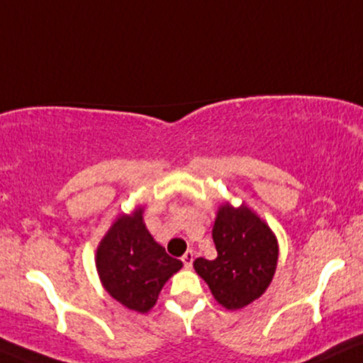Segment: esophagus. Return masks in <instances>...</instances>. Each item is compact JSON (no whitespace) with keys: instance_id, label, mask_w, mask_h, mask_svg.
Listing matches in <instances>:
<instances>
[{"instance_id":"34e87169","label":"esophagus","mask_w":363,"mask_h":363,"mask_svg":"<svg viewBox=\"0 0 363 363\" xmlns=\"http://www.w3.org/2000/svg\"><path fill=\"white\" fill-rule=\"evenodd\" d=\"M182 261L185 264V267H191V264H194V252H191V250H186V252L183 254Z\"/></svg>"}]
</instances>
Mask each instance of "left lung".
<instances>
[{
	"label": "left lung",
	"instance_id": "1",
	"mask_svg": "<svg viewBox=\"0 0 363 363\" xmlns=\"http://www.w3.org/2000/svg\"><path fill=\"white\" fill-rule=\"evenodd\" d=\"M217 257H199L194 267L213 298L227 310H240L261 298L277 266L276 235L245 205H222L212 230Z\"/></svg>",
	"mask_w": 363,
	"mask_h": 363
}]
</instances>
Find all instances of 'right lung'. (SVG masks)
<instances>
[{
    "mask_svg": "<svg viewBox=\"0 0 363 363\" xmlns=\"http://www.w3.org/2000/svg\"><path fill=\"white\" fill-rule=\"evenodd\" d=\"M182 261L168 256L143 222V208L121 216L96 254V267L107 293L129 310L146 313Z\"/></svg>",
    "mask_w": 363,
    "mask_h": 363,
    "instance_id": "right-lung-1",
    "label": "right lung"
}]
</instances>
